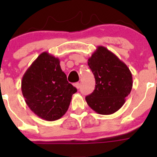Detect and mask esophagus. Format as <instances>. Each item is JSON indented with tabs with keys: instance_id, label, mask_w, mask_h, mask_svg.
Instances as JSON below:
<instances>
[{
	"instance_id": "1",
	"label": "esophagus",
	"mask_w": 157,
	"mask_h": 157,
	"mask_svg": "<svg viewBox=\"0 0 157 157\" xmlns=\"http://www.w3.org/2000/svg\"><path fill=\"white\" fill-rule=\"evenodd\" d=\"M74 86H75L77 89H80V83H75L74 84Z\"/></svg>"
}]
</instances>
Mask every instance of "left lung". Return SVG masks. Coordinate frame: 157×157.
I'll return each mask as SVG.
<instances>
[{
	"mask_svg": "<svg viewBox=\"0 0 157 157\" xmlns=\"http://www.w3.org/2000/svg\"><path fill=\"white\" fill-rule=\"evenodd\" d=\"M96 86L86 96L88 105L100 115H111L122 107L132 89V74L128 66L103 46H98L88 59Z\"/></svg>",
	"mask_w": 157,
	"mask_h": 157,
	"instance_id": "8db88e82",
	"label": "left lung"
}]
</instances>
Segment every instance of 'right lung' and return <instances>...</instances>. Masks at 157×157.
<instances>
[{
	"label": "right lung",
	"mask_w": 157,
	"mask_h": 157,
	"mask_svg": "<svg viewBox=\"0 0 157 157\" xmlns=\"http://www.w3.org/2000/svg\"><path fill=\"white\" fill-rule=\"evenodd\" d=\"M21 90L25 102L39 118L52 121L61 118L69 108L77 89L67 80L59 58L42 52L26 70Z\"/></svg>",
	"instance_id": "1"
}]
</instances>
